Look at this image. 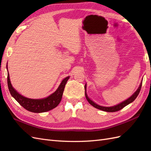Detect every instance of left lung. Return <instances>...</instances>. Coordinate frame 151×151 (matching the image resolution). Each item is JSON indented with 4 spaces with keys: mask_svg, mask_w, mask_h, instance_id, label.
Wrapping results in <instances>:
<instances>
[{
    "mask_svg": "<svg viewBox=\"0 0 151 151\" xmlns=\"http://www.w3.org/2000/svg\"><path fill=\"white\" fill-rule=\"evenodd\" d=\"M142 82H141V83H140V84L139 87V88L137 89V90L134 93V94L131 96L129 98H128L127 100H125V101H123L121 103L118 104L117 105H115V106H109V107L102 106H100V105H98L96 103H95L94 102H93L92 100L88 98V95H87V93H86V84H85V86H84L85 96H86V98L87 100H88V101L89 103V104H91L94 108L99 109H101V110H102V111H106V112H115V111L120 110V109H122V108H123L125 106H126L127 105H128L129 104L131 103L132 102H133L134 101V100L136 99V98L137 97V96L139 95V94L140 93V91L141 87H142Z\"/></svg>",
    "mask_w": 151,
    "mask_h": 151,
    "instance_id": "1",
    "label": "left lung"
}]
</instances>
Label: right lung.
Wrapping results in <instances>:
<instances>
[{
  "instance_id": "obj_1",
  "label": "right lung",
  "mask_w": 151,
  "mask_h": 151,
  "mask_svg": "<svg viewBox=\"0 0 151 151\" xmlns=\"http://www.w3.org/2000/svg\"><path fill=\"white\" fill-rule=\"evenodd\" d=\"M69 77V76H68L62 81L55 92L50 95L47 98L43 99H30L26 98L17 93L11 84L9 72L7 73V84L11 96L22 107L31 112L43 113L51 110L57 107L58 104L60 103L62 98L63 90Z\"/></svg>"
}]
</instances>
